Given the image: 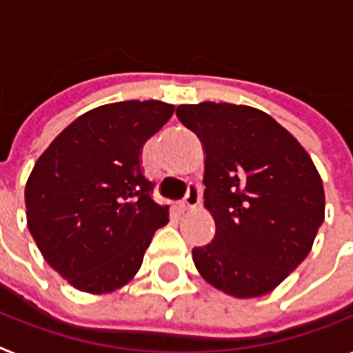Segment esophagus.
Here are the masks:
<instances>
[{
  "mask_svg": "<svg viewBox=\"0 0 353 353\" xmlns=\"http://www.w3.org/2000/svg\"><path fill=\"white\" fill-rule=\"evenodd\" d=\"M201 203V188L197 185H190L188 186V192H186L185 199L181 203L183 210H192V208H196L197 205Z\"/></svg>",
  "mask_w": 353,
  "mask_h": 353,
  "instance_id": "34e87169",
  "label": "esophagus"
}]
</instances>
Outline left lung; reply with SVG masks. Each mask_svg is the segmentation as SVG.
I'll list each match as a JSON object with an SVG mask.
<instances>
[{
  "label": "left lung",
  "mask_w": 353,
  "mask_h": 353,
  "mask_svg": "<svg viewBox=\"0 0 353 353\" xmlns=\"http://www.w3.org/2000/svg\"><path fill=\"white\" fill-rule=\"evenodd\" d=\"M205 150V208L216 236L192 250L206 283L239 299L265 296L312 250L325 221L319 172L290 132L257 108L179 105Z\"/></svg>",
  "instance_id": "8db88e82"
}]
</instances>
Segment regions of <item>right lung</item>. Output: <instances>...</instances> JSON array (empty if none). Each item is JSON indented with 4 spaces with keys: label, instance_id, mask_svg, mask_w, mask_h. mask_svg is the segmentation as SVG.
Returning a JSON list of instances; mask_svg holds the SVG:
<instances>
[{
    "label": "right lung",
    "instance_id": "1",
    "mask_svg": "<svg viewBox=\"0 0 353 353\" xmlns=\"http://www.w3.org/2000/svg\"><path fill=\"white\" fill-rule=\"evenodd\" d=\"M174 105L121 101L72 121L34 165L27 225L48 265L74 288L108 294L141 268L168 206L152 199L143 145L168 121Z\"/></svg>",
    "mask_w": 353,
    "mask_h": 353
}]
</instances>
